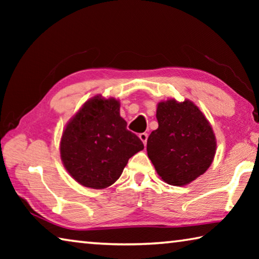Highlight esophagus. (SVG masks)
<instances>
[{
  "instance_id": "obj_1",
  "label": "esophagus",
  "mask_w": 259,
  "mask_h": 259,
  "mask_svg": "<svg viewBox=\"0 0 259 259\" xmlns=\"http://www.w3.org/2000/svg\"><path fill=\"white\" fill-rule=\"evenodd\" d=\"M139 138H140V140H142V142H143L144 145L146 146V143H147V134H145V133L139 134Z\"/></svg>"
}]
</instances>
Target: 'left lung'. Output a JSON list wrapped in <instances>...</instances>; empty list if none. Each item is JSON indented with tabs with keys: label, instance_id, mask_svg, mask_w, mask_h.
<instances>
[{
	"label": "left lung",
	"instance_id": "left-lung-1",
	"mask_svg": "<svg viewBox=\"0 0 259 259\" xmlns=\"http://www.w3.org/2000/svg\"><path fill=\"white\" fill-rule=\"evenodd\" d=\"M159 128L147 139V155L161 179L184 186L207 171L216 153V137L204 114L191 100L160 102Z\"/></svg>",
	"mask_w": 259,
	"mask_h": 259
}]
</instances>
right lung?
<instances>
[{
    "label": "right lung",
    "mask_w": 259,
    "mask_h": 259,
    "mask_svg": "<svg viewBox=\"0 0 259 259\" xmlns=\"http://www.w3.org/2000/svg\"><path fill=\"white\" fill-rule=\"evenodd\" d=\"M143 148L142 140L126 129L119 100L95 96L67 123L60 157L78 184L102 190L119 179L130 157Z\"/></svg>",
    "instance_id": "right-lung-1"
}]
</instances>
